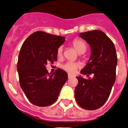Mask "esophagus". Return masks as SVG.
Masks as SVG:
<instances>
[{
  "label": "esophagus",
  "mask_w": 128,
  "mask_h": 128,
  "mask_svg": "<svg viewBox=\"0 0 128 128\" xmlns=\"http://www.w3.org/2000/svg\"><path fill=\"white\" fill-rule=\"evenodd\" d=\"M68 78H72L73 76L72 74H68Z\"/></svg>",
  "instance_id": "34e87169"
}]
</instances>
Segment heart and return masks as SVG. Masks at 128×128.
Returning a JSON list of instances; mask_svg holds the SVG:
<instances>
[{"label":"heart","instance_id":"1","mask_svg":"<svg viewBox=\"0 0 128 128\" xmlns=\"http://www.w3.org/2000/svg\"><path fill=\"white\" fill-rule=\"evenodd\" d=\"M72 44L74 49L76 50L79 54H83L87 50V44L84 40L81 39H75L72 40ZM63 53V48L62 46L58 47L57 50V55L58 56H61ZM62 68L66 72L73 73L78 68V64L72 62H68L63 64Z\"/></svg>","mask_w":128,"mask_h":128}]
</instances>
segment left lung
<instances>
[{
	"instance_id": "obj_1",
	"label": "left lung",
	"mask_w": 128,
	"mask_h": 128,
	"mask_svg": "<svg viewBox=\"0 0 128 128\" xmlns=\"http://www.w3.org/2000/svg\"><path fill=\"white\" fill-rule=\"evenodd\" d=\"M90 44L91 54L81 73L92 79L77 77L75 98L78 105L93 110L101 107L108 100L116 80L117 54L111 39L100 30H93L80 35Z\"/></svg>"
}]
</instances>
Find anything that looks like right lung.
Returning <instances> with one entry per match:
<instances>
[{
    "mask_svg": "<svg viewBox=\"0 0 128 128\" xmlns=\"http://www.w3.org/2000/svg\"><path fill=\"white\" fill-rule=\"evenodd\" d=\"M64 37L36 32L23 43L18 56L17 70L20 84L28 99L38 106H48L58 98L68 74L58 68L48 73L45 65L57 60V50Z\"/></svg>",
    "mask_w": 128,
    "mask_h": 128,
    "instance_id": "add662e5",
    "label": "right lung"
}]
</instances>
